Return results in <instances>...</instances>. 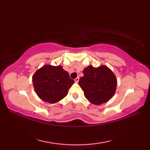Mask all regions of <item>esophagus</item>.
Wrapping results in <instances>:
<instances>
[{
	"instance_id": "esophagus-1",
	"label": "esophagus",
	"mask_w": 150,
	"mask_h": 150,
	"mask_svg": "<svg viewBox=\"0 0 150 150\" xmlns=\"http://www.w3.org/2000/svg\"><path fill=\"white\" fill-rule=\"evenodd\" d=\"M74 81H75V82H77H77H78L79 81V77H77L76 79H75Z\"/></svg>"
}]
</instances>
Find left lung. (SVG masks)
Wrapping results in <instances>:
<instances>
[{
    "instance_id": "left-lung-1",
    "label": "left lung",
    "mask_w": 150,
    "mask_h": 150,
    "mask_svg": "<svg viewBox=\"0 0 150 150\" xmlns=\"http://www.w3.org/2000/svg\"><path fill=\"white\" fill-rule=\"evenodd\" d=\"M84 76L79 84L84 91L85 97L91 103L100 105L109 101L116 91L115 75L106 66L98 68L88 66L83 70Z\"/></svg>"
}]
</instances>
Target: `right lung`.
Wrapping results in <instances>:
<instances>
[{
  "instance_id": "right-lung-1",
  "label": "right lung",
  "mask_w": 150,
  "mask_h": 150,
  "mask_svg": "<svg viewBox=\"0 0 150 150\" xmlns=\"http://www.w3.org/2000/svg\"><path fill=\"white\" fill-rule=\"evenodd\" d=\"M33 87L41 100L54 104L64 98L74 81L61 66L46 64L34 73Z\"/></svg>"
}]
</instances>
